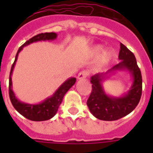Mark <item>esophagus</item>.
I'll list each match as a JSON object with an SVG mask.
<instances>
[{"label":"esophagus","mask_w":153,"mask_h":153,"mask_svg":"<svg viewBox=\"0 0 153 153\" xmlns=\"http://www.w3.org/2000/svg\"><path fill=\"white\" fill-rule=\"evenodd\" d=\"M88 72L87 71H85V70H83V71H81L80 73H79V74H78V79H86L87 76H88Z\"/></svg>","instance_id":"obj_1"}]
</instances>
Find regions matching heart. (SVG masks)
<instances>
[{
	"label": "heart",
	"instance_id": "b5f03b06",
	"mask_svg": "<svg viewBox=\"0 0 153 153\" xmlns=\"http://www.w3.org/2000/svg\"><path fill=\"white\" fill-rule=\"evenodd\" d=\"M93 55H95V56H98L103 51H104V48H103L102 46H101V45H97L95 47H93ZM111 53L109 52V51H106V52H104V53L102 55V57H101V60L102 61L103 63H107L110 60H111Z\"/></svg>",
	"mask_w": 153,
	"mask_h": 153
}]
</instances>
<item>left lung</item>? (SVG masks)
<instances>
[{"mask_svg": "<svg viewBox=\"0 0 153 153\" xmlns=\"http://www.w3.org/2000/svg\"><path fill=\"white\" fill-rule=\"evenodd\" d=\"M120 63L106 73H98L91 77L92 93L87 102L90 112L96 118L112 121L132 112L140 101L142 95V75L134 55L125 45L120 43L119 53ZM117 71H127L131 74L133 83L128 93L119 98L110 96L103 89L102 83Z\"/></svg>", "mask_w": 153, "mask_h": 153, "instance_id": "left-lung-1", "label": "left lung"}]
</instances>
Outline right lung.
<instances>
[{
	"mask_svg": "<svg viewBox=\"0 0 153 153\" xmlns=\"http://www.w3.org/2000/svg\"><path fill=\"white\" fill-rule=\"evenodd\" d=\"M57 37L56 33H39L34 37L30 38L25 44H23L21 47L19 48L18 52L15 56V60L14 64L12 65L10 73V80H9V95L10 99L12 105L15 107V109L19 114H21L25 118L28 119L33 121H43L50 120L56 115L58 111L59 106L62 102V100L65 94L69 91L71 87L76 82L75 78H70L65 80L58 89L53 93L52 96L47 97L43 102L38 104H28L20 102L15 97V93L12 89V79L11 75L13 74V70L15 68V63L18 59L19 53L23 50V47L28 46L29 44L40 41H52L55 40Z\"/></svg>",
	"mask_w": 153,
	"mask_h": 153,
	"instance_id": "1",
	"label": "right lung"
}]
</instances>
